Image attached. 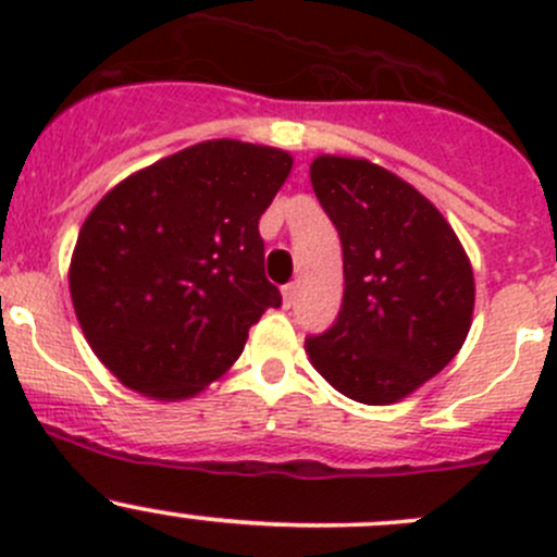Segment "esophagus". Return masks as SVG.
<instances>
[{"mask_svg": "<svg viewBox=\"0 0 557 557\" xmlns=\"http://www.w3.org/2000/svg\"><path fill=\"white\" fill-rule=\"evenodd\" d=\"M296 299H299V283H288L283 288V305L294 307Z\"/></svg>", "mask_w": 557, "mask_h": 557, "instance_id": "34e87169", "label": "esophagus"}]
</instances>
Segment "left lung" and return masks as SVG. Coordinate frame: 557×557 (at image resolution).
<instances>
[{"instance_id": "left-lung-1", "label": "left lung", "mask_w": 557, "mask_h": 557, "mask_svg": "<svg viewBox=\"0 0 557 557\" xmlns=\"http://www.w3.org/2000/svg\"><path fill=\"white\" fill-rule=\"evenodd\" d=\"M310 177L339 232L345 296L334 325L307 336V352L352 401L393 404L463 345L474 310L471 263L442 212L383 166L320 156Z\"/></svg>"}]
</instances>
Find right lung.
I'll return each instance as SVG.
<instances>
[{
  "instance_id": "obj_1",
  "label": "right lung",
  "mask_w": 557,
  "mask_h": 557,
  "mask_svg": "<svg viewBox=\"0 0 557 557\" xmlns=\"http://www.w3.org/2000/svg\"><path fill=\"white\" fill-rule=\"evenodd\" d=\"M290 156L237 139L194 145L110 190L77 237L70 290L99 361L132 391L185 398L221 377L283 305L258 221Z\"/></svg>"
}]
</instances>
